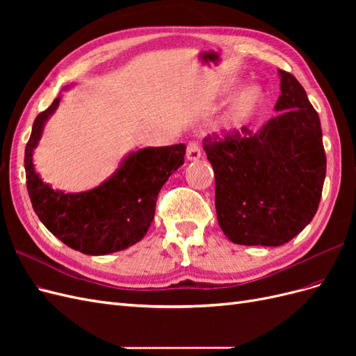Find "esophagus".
Wrapping results in <instances>:
<instances>
[{"instance_id": "34e87169", "label": "esophagus", "mask_w": 356, "mask_h": 356, "mask_svg": "<svg viewBox=\"0 0 356 356\" xmlns=\"http://www.w3.org/2000/svg\"><path fill=\"white\" fill-rule=\"evenodd\" d=\"M186 156H187V159H188V160H197V159L202 156V153H200V147H199V144H197L196 141H190V143L187 144Z\"/></svg>"}]
</instances>
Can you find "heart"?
Returning a JSON list of instances; mask_svg holds the SVG:
<instances>
[{
	"label": "heart",
	"mask_w": 356,
	"mask_h": 356,
	"mask_svg": "<svg viewBox=\"0 0 356 356\" xmlns=\"http://www.w3.org/2000/svg\"><path fill=\"white\" fill-rule=\"evenodd\" d=\"M263 104V92L258 86H250L242 90L232 102L229 111L222 118L225 129H238L248 123L258 113Z\"/></svg>",
	"instance_id": "heart-1"
}]
</instances>
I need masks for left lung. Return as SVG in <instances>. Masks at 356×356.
Wrapping results in <instances>:
<instances>
[{
	"label": "left lung",
	"mask_w": 356,
	"mask_h": 356,
	"mask_svg": "<svg viewBox=\"0 0 356 356\" xmlns=\"http://www.w3.org/2000/svg\"><path fill=\"white\" fill-rule=\"evenodd\" d=\"M279 75V114L260 131L242 127L203 139L218 224L233 243L284 245L319 207L327 172L319 115L294 75L282 70Z\"/></svg>",
	"instance_id": "obj_1"
}]
</instances>
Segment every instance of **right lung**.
Segmentation results:
<instances>
[{
  "mask_svg": "<svg viewBox=\"0 0 356 356\" xmlns=\"http://www.w3.org/2000/svg\"><path fill=\"white\" fill-rule=\"evenodd\" d=\"M60 98L40 113L25 148L26 188L32 208L47 230L67 246L89 255L126 250L141 241L156 212L160 188L184 163L186 145L143 148L129 156L115 174L90 191L65 195L35 174L32 149Z\"/></svg>",
  "mask_w": 356,
  "mask_h": 356,
  "instance_id": "obj_1",
  "label": "right lung"
}]
</instances>
